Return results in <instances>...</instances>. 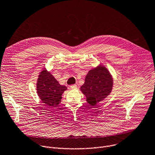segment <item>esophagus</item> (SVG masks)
Here are the masks:
<instances>
[{"label":"esophagus","instance_id":"obj_1","mask_svg":"<svg viewBox=\"0 0 155 155\" xmlns=\"http://www.w3.org/2000/svg\"><path fill=\"white\" fill-rule=\"evenodd\" d=\"M77 87L76 85H72L70 86V88H71V89L75 90V89H77Z\"/></svg>","mask_w":155,"mask_h":155}]
</instances>
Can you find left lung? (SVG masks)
<instances>
[{
	"instance_id": "1",
	"label": "left lung",
	"mask_w": 155,
	"mask_h": 155,
	"mask_svg": "<svg viewBox=\"0 0 155 155\" xmlns=\"http://www.w3.org/2000/svg\"><path fill=\"white\" fill-rule=\"evenodd\" d=\"M113 85V78L110 72L104 65L100 64L88 71L80 90L87 97L88 104L94 107L111 94Z\"/></svg>"
}]
</instances>
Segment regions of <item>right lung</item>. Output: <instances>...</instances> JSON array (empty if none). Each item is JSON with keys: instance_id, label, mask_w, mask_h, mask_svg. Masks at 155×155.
<instances>
[{"instance_id": "1", "label": "right lung", "mask_w": 155, "mask_h": 155, "mask_svg": "<svg viewBox=\"0 0 155 155\" xmlns=\"http://www.w3.org/2000/svg\"><path fill=\"white\" fill-rule=\"evenodd\" d=\"M67 90L61 85L50 71L44 68L38 76L36 84L37 94L44 104L50 107L58 105L61 102V95Z\"/></svg>"}]
</instances>
